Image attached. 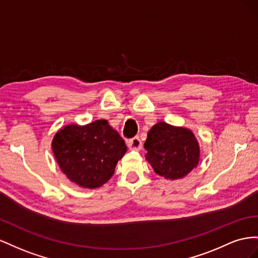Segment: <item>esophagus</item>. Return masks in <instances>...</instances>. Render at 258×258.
Returning a JSON list of instances; mask_svg holds the SVG:
<instances>
[{"mask_svg":"<svg viewBox=\"0 0 258 258\" xmlns=\"http://www.w3.org/2000/svg\"><path fill=\"white\" fill-rule=\"evenodd\" d=\"M127 146H128V148L132 150L139 151L143 148V143L141 141V138H139L138 136H135L134 138L130 139V141L127 142Z\"/></svg>","mask_w":258,"mask_h":258,"instance_id":"esophagus-1","label":"esophagus"}]
</instances>
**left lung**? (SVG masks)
Returning <instances> with one entry per match:
<instances>
[{
	"label": "left lung",
	"mask_w": 258,
	"mask_h": 258,
	"mask_svg": "<svg viewBox=\"0 0 258 258\" xmlns=\"http://www.w3.org/2000/svg\"><path fill=\"white\" fill-rule=\"evenodd\" d=\"M146 159L154 172L167 179L186 176L198 165L200 149L192 132L159 122L149 131L145 143Z\"/></svg>",
	"instance_id": "8db88e82"
}]
</instances>
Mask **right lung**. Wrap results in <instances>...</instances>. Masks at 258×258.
Segmentation results:
<instances>
[{
	"label": "right lung",
	"mask_w": 258,
	"mask_h": 258,
	"mask_svg": "<svg viewBox=\"0 0 258 258\" xmlns=\"http://www.w3.org/2000/svg\"><path fill=\"white\" fill-rule=\"evenodd\" d=\"M51 146L61 171L84 188H96L108 181L127 150L122 137L106 120L85 126H64Z\"/></svg>",
	"instance_id": "add662e5"
}]
</instances>
